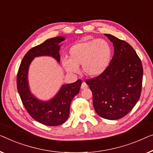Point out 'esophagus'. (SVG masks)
Listing matches in <instances>:
<instances>
[{"mask_svg": "<svg viewBox=\"0 0 153 153\" xmlns=\"http://www.w3.org/2000/svg\"><path fill=\"white\" fill-rule=\"evenodd\" d=\"M87 87H88V85L86 84L85 82H83L82 84V85H81V89H86V88H87Z\"/></svg>", "mask_w": 153, "mask_h": 153, "instance_id": "obj_1", "label": "esophagus"}]
</instances>
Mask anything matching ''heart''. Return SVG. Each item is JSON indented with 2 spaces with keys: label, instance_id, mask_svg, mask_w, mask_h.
<instances>
[{
  "label": "heart",
  "instance_id": "b5f03b06",
  "mask_svg": "<svg viewBox=\"0 0 153 153\" xmlns=\"http://www.w3.org/2000/svg\"><path fill=\"white\" fill-rule=\"evenodd\" d=\"M69 59L64 58L62 63L66 71L77 73L82 65L88 76L97 77L103 74L109 65L111 47L107 41L100 39L83 40L73 45L68 51Z\"/></svg>",
  "mask_w": 153,
  "mask_h": 153
}]
</instances>
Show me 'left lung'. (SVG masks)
I'll use <instances>...</instances> for the list:
<instances>
[{"instance_id": "1", "label": "left lung", "mask_w": 153, "mask_h": 153, "mask_svg": "<svg viewBox=\"0 0 153 153\" xmlns=\"http://www.w3.org/2000/svg\"><path fill=\"white\" fill-rule=\"evenodd\" d=\"M105 35L113 43L114 54L106 71L86 83L92 91L96 113L105 119L117 120L128 114L140 98L143 66L128 43Z\"/></svg>"}]
</instances>
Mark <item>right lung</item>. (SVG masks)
I'll return each mask as SVG.
<instances>
[{
    "label": "right lung",
    "mask_w": 153,
    "mask_h": 153,
    "mask_svg": "<svg viewBox=\"0 0 153 153\" xmlns=\"http://www.w3.org/2000/svg\"><path fill=\"white\" fill-rule=\"evenodd\" d=\"M63 36L48 39L44 43L31 48L21 62L16 77L17 89L25 109L32 118L47 126H57L64 123L69 117L71 102L79 93L81 79L64 85L51 100L42 101L32 94L29 88L27 74L30 64L34 57L51 56L60 62V43Z\"/></svg>",
    "instance_id": "1"
}]
</instances>
